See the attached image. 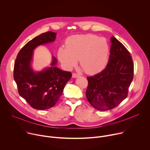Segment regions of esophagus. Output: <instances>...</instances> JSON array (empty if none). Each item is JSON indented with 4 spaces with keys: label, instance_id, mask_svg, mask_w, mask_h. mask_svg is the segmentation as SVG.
<instances>
[{
    "label": "esophagus",
    "instance_id": "34e87169",
    "mask_svg": "<svg viewBox=\"0 0 150 150\" xmlns=\"http://www.w3.org/2000/svg\"><path fill=\"white\" fill-rule=\"evenodd\" d=\"M78 76H79V75L78 74H76V73H74V74H72V77H73V78H77V77H78Z\"/></svg>",
    "mask_w": 150,
    "mask_h": 150
}]
</instances>
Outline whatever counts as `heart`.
<instances>
[{
    "label": "heart",
    "mask_w": 150,
    "mask_h": 150,
    "mask_svg": "<svg viewBox=\"0 0 150 150\" xmlns=\"http://www.w3.org/2000/svg\"><path fill=\"white\" fill-rule=\"evenodd\" d=\"M110 47L108 42L97 35H74L67 39L65 49L60 47L57 56L64 67L71 69L79 60L81 67L89 74L100 72L108 62Z\"/></svg>",
    "instance_id": "1"
}]
</instances>
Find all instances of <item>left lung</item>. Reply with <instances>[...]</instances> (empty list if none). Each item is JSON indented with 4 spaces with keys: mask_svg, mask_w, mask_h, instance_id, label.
Listing matches in <instances>:
<instances>
[{
    "mask_svg": "<svg viewBox=\"0 0 150 150\" xmlns=\"http://www.w3.org/2000/svg\"><path fill=\"white\" fill-rule=\"evenodd\" d=\"M110 55L101 72L88 76L86 97L94 108L109 110L117 106L128 95L134 78V66L131 53L114 36Z\"/></svg>",
    "mask_w": 150,
    "mask_h": 150,
    "instance_id": "8db88e82",
    "label": "left lung"
}]
</instances>
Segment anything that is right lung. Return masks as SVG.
Wrapping results in <instances>:
<instances>
[{"label":"right lung","mask_w":150,"mask_h":150,"mask_svg":"<svg viewBox=\"0 0 150 150\" xmlns=\"http://www.w3.org/2000/svg\"><path fill=\"white\" fill-rule=\"evenodd\" d=\"M56 36V33L47 31L35 37L20 50L14 63L13 78L18 93L35 109L46 110L53 107L72 76L71 72L55 67L57 60L54 57L52 67L37 73L31 68L34 49L54 41Z\"/></svg>","instance_id":"add662e5"}]
</instances>
